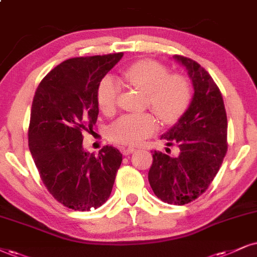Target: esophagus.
Masks as SVG:
<instances>
[{
  "label": "esophagus",
  "mask_w": 257,
  "mask_h": 257,
  "mask_svg": "<svg viewBox=\"0 0 257 257\" xmlns=\"http://www.w3.org/2000/svg\"><path fill=\"white\" fill-rule=\"evenodd\" d=\"M135 151H136L135 148H123L122 149V154L123 155H130V154L135 153Z\"/></svg>",
  "instance_id": "esophagus-1"
}]
</instances>
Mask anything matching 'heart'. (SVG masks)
Masks as SVG:
<instances>
[{"label": "heart", "instance_id": "b5f03b06", "mask_svg": "<svg viewBox=\"0 0 257 257\" xmlns=\"http://www.w3.org/2000/svg\"><path fill=\"white\" fill-rule=\"evenodd\" d=\"M123 80L134 85L147 96V106L156 113L164 123L179 120L189 107L192 99L191 84L185 76L169 74L166 66L154 61H141L122 72ZM121 87L110 76L99 83L96 99L100 109L110 114L116 109ZM158 127L153 113L125 114L108 127L110 141L122 145H138L153 136Z\"/></svg>", "mask_w": 257, "mask_h": 257}]
</instances>
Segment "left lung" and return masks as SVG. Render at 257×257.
I'll return each instance as SVG.
<instances>
[{
    "label": "left lung",
    "instance_id": "1",
    "mask_svg": "<svg viewBox=\"0 0 257 257\" xmlns=\"http://www.w3.org/2000/svg\"><path fill=\"white\" fill-rule=\"evenodd\" d=\"M174 58L186 66L194 95L185 114L161 137L168 147H179V155L155 150L148 177L158 199L185 205L208 188L223 163L227 151V119L223 96L211 75L191 58L179 55Z\"/></svg>",
    "mask_w": 257,
    "mask_h": 257
}]
</instances>
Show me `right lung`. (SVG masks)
Returning a JSON list of instances; mask_svg holds the SVG:
<instances>
[{"label": "right lung", "mask_w": 257, "mask_h": 257, "mask_svg": "<svg viewBox=\"0 0 257 257\" xmlns=\"http://www.w3.org/2000/svg\"><path fill=\"white\" fill-rule=\"evenodd\" d=\"M122 56L66 59L41 80L34 94L28 147L47 191L71 210L103 205L121 164L122 155L110 145L97 155L85 151L82 132L96 122L97 87Z\"/></svg>", "instance_id": "obj_1"}]
</instances>
